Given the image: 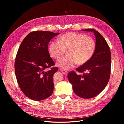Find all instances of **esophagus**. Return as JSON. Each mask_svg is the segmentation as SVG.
I'll return each instance as SVG.
<instances>
[{
    "mask_svg": "<svg viewBox=\"0 0 124 124\" xmlns=\"http://www.w3.org/2000/svg\"><path fill=\"white\" fill-rule=\"evenodd\" d=\"M60 70H61V71L62 72V73L64 75H67L68 74V72L66 71V70H63V69H60Z\"/></svg>",
    "mask_w": 124,
    "mask_h": 124,
    "instance_id": "obj_1",
    "label": "esophagus"
}]
</instances>
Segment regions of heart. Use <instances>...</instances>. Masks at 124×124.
Segmentation results:
<instances>
[{
	"instance_id": "obj_1",
	"label": "heart",
	"mask_w": 124,
	"mask_h": 124,
	"mask_svg": "<svg viewBox=\"0 0 124 124\" xmlns=\"http://www.w3.org/2000/svg\"><path fill=\"white\" fill-rule=\"evenodd\" d=\"M96 48V43L93 38L85 34L68 32L58 39L52 41L48 46V52L51 57L57 59L67 50L68 56L59 59L57 66L64 70L74 68L77 64H85L93 56Z\"/></svg>"
}]
</instances>
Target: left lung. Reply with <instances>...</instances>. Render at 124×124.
I'll return each instance as SVG.
<instances>
[{
	"label": "left lung",
	"mask_w": 124,
	"mask_h": 124,
	"mask_svg": "<svg viewBox=\"0 0 124 124\" xmlns=\"http://www.w3.org/2000/svg\"><path fill=\"white\" fill-rule=\"evenodd\" d=\"M92 32L96 37V48L92 58L76 70L82 75L72 71L68 78L74 93L83 99L94 98L107 85L110 75L111 56L110 48L104 38L94 29H82Z\"/></svg>",
	"instance_id": "8db88e82"
}]
</instances>
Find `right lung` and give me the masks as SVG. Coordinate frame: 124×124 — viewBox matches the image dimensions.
<instances>
[{"instance_id": "obj_1", "label": "right lung", "mask_w": 124, "mask_h": 124, "mask_svg": "<svg viewBox=\"0 0 124 124\" xmlns=\"http://www.w3.org/2000/svg\"><path fill=\"white\" fill-rule=\"evenodd\" d=\"M60 33L36 31L28 34L21 43L15 64V74L23 93L34 101L45 100L51 95L54 89L53 76L58 70L50 57L48 45Z\"/></svg>"}]
</instances>
